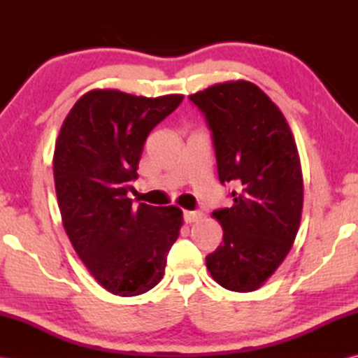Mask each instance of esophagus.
I'll use <instances>...</instances> for the list:
<instances>
[{"label":"esophagus","mask_w":358,"mask_h":358,"mask_svg":"<svg viewBox=\"0 0 358 358\" xmlns=\"http://www.w3.org/2000/svg\"><path fill=\"white\" fill-rule=\"evenodd\" d=\"M183 217H185L186 223H195V222H199V220L203 218V212H200V210H185Z\"/></svg>","instance_id":"34e87169"}]
</instances>
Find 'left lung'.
I'll return each instance as SVG.
<instances>
[{"instance_id":"obj_1","label":"left lung","mask_w":358,"mask_h":358,"mask_svg":"<svg viewBox=\"0 0 358 358\" xmlns=\"http://www.w3.org/2000/svg\"><path fill=\"white\" fill-rule=\"evenodd\" d=\"M212 131L220 183H232V208L212 212L223 243L206 257L220 286L262 287L283 263L303 209V175L283 113L254 83H218L189 95Z\"/></svg>"}]
</instances>
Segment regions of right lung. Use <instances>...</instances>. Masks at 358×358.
<instances>
[{"label":"right lung","mask_w":358,"mask_h":358,"mask_svg":"<svg viewBox=\"0 0 358 358\" xmlns=\"http://www.w3.org/2000/svg\"><path fill=\"white\" fill-rule=\"evenodd\" d=\"M183 98L94 89L73 104L55 141L53 178L67 237L92 277L120 296L158 285L183 226L177 206L134 208L127 199L144 141Z\"/></svg>","instance_id":"1"}]
</instances>
